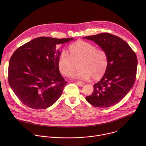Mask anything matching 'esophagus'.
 I'll return each mask as SVG.
<instances>
[{
    "label": "esophagus",
    "mask_w": 146,
    "mask_h": 146,
    "mask_svg": "<svg viewBox=\"0 0 146 146\" xmlns=\"http://www.w3.org/2000/svg\"><path fill=\"white\" fill-rule=\"evenodd\" d=\"M77 84L78 86H79L80 87H83V86H84L85 83L84 82H82V81H77Z\"/></svg>",
    "instance_id": "obj_1"
}]
</instances>
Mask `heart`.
<instances>
[{
    "instance_id": "obj_1",
    "label": "heart",
    "mask_w": 146,
    "mask_h": 146,
    "mask_svg": "<svg viewBox=\"0 0 146 146\" xmlns=\"http://www.w3.org/2000/svg\"><path fill=\"white\" fill-rule=\"evenodd\" d=\"M69 56L62 52L58 59V68L61 74L70 77L76 71L77 65L79 72L76 78L89 79L91 77L98 80L105 75L108 66L106 52L96 48L93 44L83 40H78L69 47Z\"/></svg>"
}]
</instances>
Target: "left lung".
I'll list each match as a JSON object with an SVG mask.
<instances>
[{
    "mask_svg": "<svg viewBox=\"0 0 146 146\" xmlns=\"http://www.w3.org/2000/svg\"><path fill=\"white\" fill-rule=\"evenodd\" d=\"M94 41L105 50L108 66L102 78L94 85L86 100L95 107L106 108L119 102L132 88L136 76L137 59L128 44L120 37L102 33L83 37Z\"/></svg>",
    "mask_w": 146,
    "mask_h": 146,
    "instance_id": "1",
    "label": "left lung"
}]
</instances>
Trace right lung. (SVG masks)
<instances>
[{
	"label": "right lung",
	"instance_id": "1",
	"mask_svg": "<svg viewBox=\"0 0 146 146\" xmlns=\"http://www.w3.org/2000/svg\"><path fill=\"white\" fill-rule=\"evenodd\" d=\"M73 38H36L18 48L9 65L10 87L24 105L33 109H44L60 98L68 82L58 68L60 54L56 45Z\"/></svg>",
	"mask_w": 146,
	"mask_h": 146
}]
</instances>
